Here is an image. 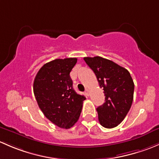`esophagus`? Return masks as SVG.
I'll use <instances>...</instances> for the list:
<instances>
[{"instance_id":"1","label":"esophagus","mask_w":159,"mask_h":159,"mask_svg":"<svg viewBox=\"0 0 159 159\" xmlns=\"http://www.w3.org/2000/svg\"><path fill=\"white\" fill-rule=\"evenodd\" d=\"M85 94H86L87 96H89V89H86V90H85Z\"/></svg>"}]
</instances>
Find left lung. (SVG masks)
I'll return each mask as SVG.
<instances>
[{"label":"left lung","instance_id":"1","mask_svg":"<svg viewBox=\"0 0 159 159\" xmlns=\"http://www.w3.org/2000/svg\"><path fill=\"white\" fill-rule=\"evenodd\" d=\"M105 94V102L96 109L99 122L112 129L123 121L133 101L134 83L126 69L101 57H84Z\"/></svg>","mask_w":159,"mask_h":159}]
</instances>
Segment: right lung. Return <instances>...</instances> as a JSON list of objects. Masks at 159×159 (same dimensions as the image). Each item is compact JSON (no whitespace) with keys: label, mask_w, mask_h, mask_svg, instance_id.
Here are the masks:
<instances>
[{"label":"right lung","mask_w":159,"mask_h":159,"mask_svg":"<svg viewBox=\"0 0 159 159\" xmlns=\"http://www.w3.org/2000/svg\"><path fill=\"white\" fill-rule=\"evenodd\" d=\"M76 62V58L56 59L44 64L34 79V93L39 107L60 128L74 125L86 99L73 89L70 76Z\"/></svg>","instance_id":"1"}]
</instances>
